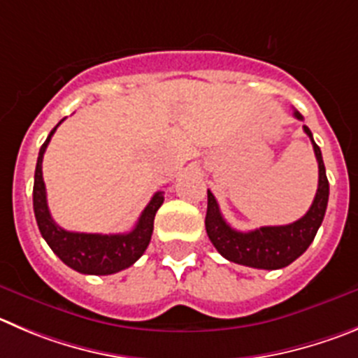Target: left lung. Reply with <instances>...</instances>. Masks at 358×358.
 I'll list each match as a JSON object with an SVG mask.
<instances>
[{
	"mask_svg": "<svg viewBox=\"0 0 358 358\" xmlns=\"http://www.w3.org/2000/svg\"><path fill=\"white\" fill-rule=\"evenodd\" d=\"M296 120H303L299 111L293 113ZM303 132L309 136L316 160H318V190L315 201L307 210L302 219L286 226H263L255 231H236L228 224L220 213L215 198L208 190V208H206L205 226L210 242L213 243L220 256L238 265L252 266V268L277 270L285 268L289 263L302 256L307 247L313 243L316 233L325 217L327 203H329V180H327L325 164H323L322 150L313 139L309 127L303 125Z\"/></svg>",
	"mask_w": 358,
	"mask_h": 358,
	"instance_id": "obj_1",
	"label": "left lung"
}]
</instances>
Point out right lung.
Wrapping results in <instances>:
<instances>
[{
	"label": "right lung",
	"mask_w": 358,
	"mask_h": 358,
	"mask_svg": "<svg viewBox=\"0 0 358 358\" xmlns=\"http://www.w3.org/2000/svg\"><path fill=\"white\" fill-rule=\"evenodd\" d=\"M58 125L51 130V134L40 148L38 159H36L35 183H33V210H35V219L40 233L52 249V252L76 272L88 273V275H109V273L129 268L130 265H134L141 258L150 240H152L153 219H155L157 210L164 203V192L159 190L153 194L146 208L143 210L136 228L129 233L100 235V233L66 231V229L59 228L52 220L51 212H49L45 183L42 178L43 153H45V148H48Z\"/></svg>",
	"instance_id": "add662e5"
}]
</instances>
